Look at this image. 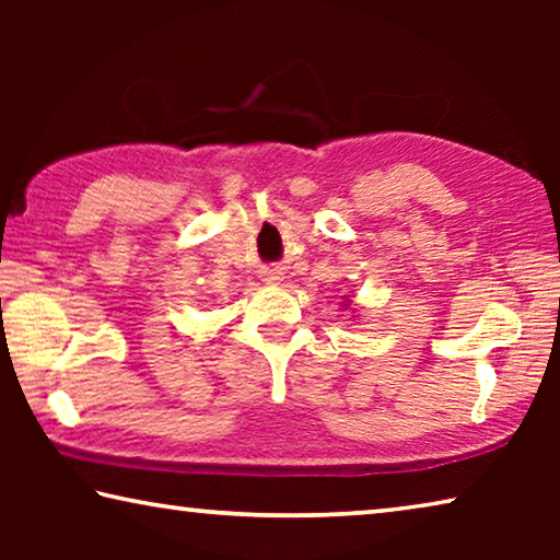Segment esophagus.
Listing matches in <instances>:
<instances>
[{
    "label": "esophagus",
    "mask_w": 560,
    "mask_h": 560,
    "mask_svg": "<svg viewBox=\"0 0 560 560\" xmlns=\"http://www.w3.org/2000/svg\"><path fill=\"white\" fill-rule=\"evenodd\" d=\"M264 281H269V283H279L281 281V273L279 271H267V279Z\"/></svg>",
    "instance_id": "obj_1"
}]
</instances>
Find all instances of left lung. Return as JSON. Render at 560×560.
Returning <instances> with one entry per match:
<instances>
[{"label":"left lung","mask_w":560,"mask_h":560,"mask_svg":"<svg viewBox=\"0 0 560 560\" xmlns=\"http://www.w3.org/2000/svg\"><path fill=\"white\" fill-rule=\"evenodd\" d=\"M343 303H346V301H343Z\"/></svg>","instance_id":"obj_1"}]
</instances>
